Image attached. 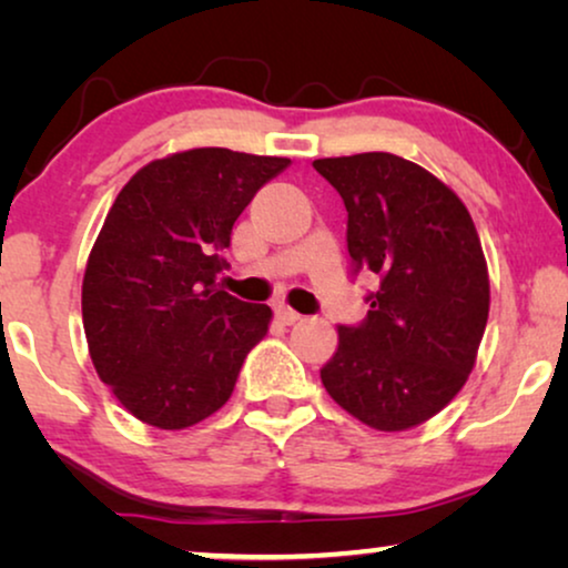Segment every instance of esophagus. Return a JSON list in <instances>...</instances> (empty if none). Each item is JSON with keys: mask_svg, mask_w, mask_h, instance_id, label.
Here are the masks:
<instances>
[{"mask_svg": "<svg viewBox=\"0 0 568 568\" xmlns=\"http://www.w3.org/2000/svg\"><path fill=\"white\" fill-rule=\"evenodd\" d=\"M276 310V317H278V321H282L284 325H294V323H297L300 321V313H297V310H292V307H286V305H276L274 307Z\"/></svg>", "mask_w": 568, "mask_h": 568, "instance_id": "1", "label": "esophagus"}]
</instances>
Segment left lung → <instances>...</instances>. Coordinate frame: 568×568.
<instances>
[{
	"label": "left lung",
	"instance_id": "8db88e82",
	"mask_svg": "<svg viewBox=\"0 0 568 568\" xmlns=\"http://www.w3.org/2000/svg\"><path fill=\"white\" fill-rule=\"evenodd\" d=\"M346 206L352 274L369 271L367 317L338 325L325 390L372 429L439 414L468 379L488 321V271L463 201L390 152L315 160Z\"/></svg>",
	"mask_w": 568,
	"mask_h": 568
}]
</instances>
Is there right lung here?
Instances as JSON below:
<instances>
[{
  "label": "right lung",
  "mask_w": 568,
  "mask_h": 568,
  "mask_svg": "<svg viewBox=\"0 0 568 568\" xmlns=\"http://www.w3.org/2000/svg\"><path fill=\"white\" fill-rule=\"evenodd\" d=\"M286 158L204 146L123 185L92 245L82 321L100 379L139 422L185 429L220 410L271 307L216 286L232 224Z\"/></svg>",
  "instance_id": "obj_1"
}]
</instances>
